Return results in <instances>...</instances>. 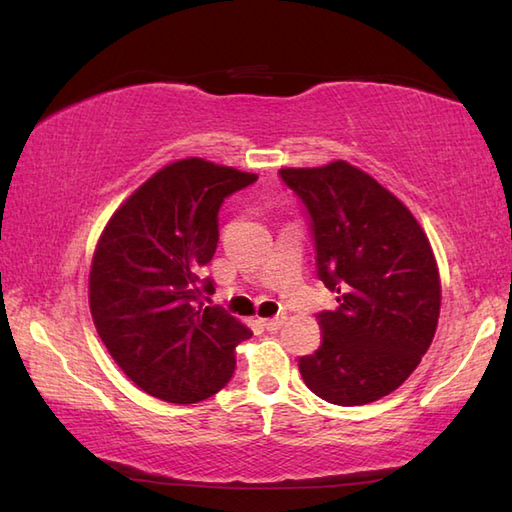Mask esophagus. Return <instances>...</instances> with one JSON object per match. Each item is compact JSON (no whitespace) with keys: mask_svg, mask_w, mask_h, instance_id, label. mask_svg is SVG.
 <instances>
[{"mask_svg":"<svg viewBox=\"0 0 512 512\" xmlns=\"http://www.w3.org/2000/svg\"><path fill=\"white\" fill-rule=\"evenodd\" d=\"M283 323H285V316H275V318H266L264 320V327L268 331H277V329L283 327Z\"/></svg>","mask_w":512,"mask_h":512,"instance_id":"34e87169","label":"esophagus"}]
</instances>
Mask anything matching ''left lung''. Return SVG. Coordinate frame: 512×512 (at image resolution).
<instances>
[{"instance_id":"left-lung-1","label":"left lung","mask_w":512,"mask_h":512,"mask_svg":"<svg viewBox=\"0 0 512 512\" xmlns=\"http://www.w3.org/2000/svg\"><path fill=\"white\" fill-rule=\"evenodd\" d=\"M279 176L310 220L318 279L338 292L336 310L318 314V351L299 360L303 382L336 406L382 399L434 338L441 281L432 246L412 213L347 161Z\"/></svg>"}]
</instances>
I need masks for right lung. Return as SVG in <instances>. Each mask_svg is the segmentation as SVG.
Listing matches in <instances>:
<instances>
[{
  "mask_svg": "<svg viewBox=\"0 0 512 512\" xmlns=\"http://www.w3.org/2000/svg\"><path fill=\"white\" fill-rule=\"evenodd\" d=\"M255 174L183 159L154 174L113 213L95 248L89 303L95 329L122 371L148 395L196 403L235 371L253 331L220 305L202 307V277L218 248L224 198Z\"/></svg>",
  "mask_w": 512,
  "mask_h": 512,
  "instance_id": "obj_1",
  "label": "right lung"
}]
</instances>
